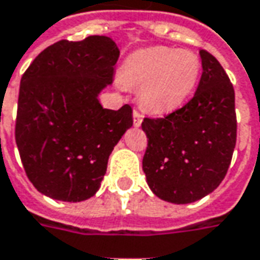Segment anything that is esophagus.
I'll list each match as a JSON object with an SVG mask.
<instances>
[{"label": "esophagus", "instance_id": "34e87169", "mask_svg": "<svg viewBox=\"0 0 260 260\" xmlns=\"http://www.w3.org/2000/svg\"><path fill=\"white\" fill-rule=\"evenodd\" d=\"M142 119H143V114L141 111H138V110H134V125H135L136 128H139L141 124H142Z\"/></svg>", "mask_w": 260, "mask_h": 260}]
</instances>
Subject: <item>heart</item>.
<instances>
[{
    "instance_id": "obj_1",
    "label": "heart",
    "mask_w": 260,
    "mask_h": 260,
    "mask_svg": "<svg viewBox=\"0 0 260 260\" xmlns=\"http://www.w3.org/2000/svg\"><path fill=\"white\" fill-rule=\"evenodd\" d=\"M201 74L199 56L190 50L152 46L131 53L121 76L128 86L139 87V103L152 112L173 111L193 94Z\"/></svg>"
}]
</instances>
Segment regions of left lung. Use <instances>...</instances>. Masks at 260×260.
Instances as JSON below:
<instances>
[{"label": "left lung", "mask_w": 260, "mask_h": 260, "mask_svg": "<svg viewBox=\"0 0 260 260\" xmlns=\"http://www.w3.org/2000/svg\"><path fill=\"white\" fill-rule=\"evenodd\" d=\"M203 74L194 97L168 117L145 118L142 169L150 190L173 204L212 193L224 180L237 143L235 92L219 61L200 50Z\"/></svg>", "instance_id": "1"}]
</instances>
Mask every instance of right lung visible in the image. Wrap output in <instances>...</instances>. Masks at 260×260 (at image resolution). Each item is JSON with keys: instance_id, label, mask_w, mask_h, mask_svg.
Here are the masks:
<instances>
[{"instance_id": "obj_1", "label": "right lung", "mask_w": 260, "mask_h": 260, "mask_svg": "<svg viewBox=\"0 0 260 260\" xmlns=\"http://www.w3.org/2000/svg\"><path fill=\"white\" fill-rule=\"evenodd\" d=\"M119 49L108 36L60 41L36 56L23 73L15 141L38 191L79 203L99 191L108 157L132 121V108H103Z\"/></svg>"}]
</instances>
